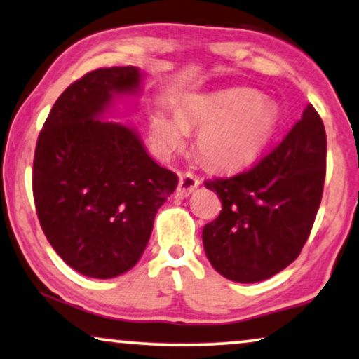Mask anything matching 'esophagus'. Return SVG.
I'll return each instance as SVG.
<instances>
[{
    "label": "esophagus",
    "instance_id": "1",
    "mask_svg": "<svg viewBox=\"0 0 359 359\" xmlns=\"http://www.w3.org/2000/svg\"><path fill=\"white\" fill-rule=\"evenodd\" d=\"M198 187H200V180H198L194 175H191V172H184V175L180 176L178 189H176V191H178L180 198H187Z\"/></svg>",
    "mask_w": 359,
    "mask_h": 359
}]
</instances>
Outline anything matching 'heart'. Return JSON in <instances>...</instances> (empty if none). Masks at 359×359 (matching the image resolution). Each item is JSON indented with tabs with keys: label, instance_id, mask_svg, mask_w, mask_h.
<instances>
[{
	"label": "heart",
	"instance_id": "heart-1",
	"mask_svg": "<svg viewBox=\"0 0 359 359\" xmlns=\"http://www.w3.org/2000/svg\"><path fill=\"white\" fill-rule=\"evenodd\" d=\"M278 119L271 101L251 90H233L191 101L176 113V119L154 113L149 126L158 151L165 156L183 148L187 131L198 130L196 149L208 165L234 168L264 148Z\"/></svg>",
	"mask_w": 359,
	"mask_h": 359
}]
</instances>
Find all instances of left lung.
Wrapping results in <instances>:
<instances>
[{"mask_svg": "<svg viewBox=\"0 0 359 359\" xmlns=\"http://www.w3.org/2000/svg\"><path fill=\"white\" fill-rule=\"evenodd\" d=\"M326 176V133L311 104L276 146L248 170L205 181L223 210L203 228L205 253L221 276L268 280L302 253Z\"/></svg>", "mask_w": 359, "mask_h": 359, "instance_id": "obj_1", "label": "left lung"}]
</instances>
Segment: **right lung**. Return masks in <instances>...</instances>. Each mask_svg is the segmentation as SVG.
<instances>
[{
    "mask_svg": "<svg viewBox=\"0 0 359 359\" xmlns=\"http://www.w3.org/2000/svg\"><path fill=\"white\" fill-rule=\"evenodd\" d=\"M135 66L100 68L56 100L39 131L33 198L53 250L90 278L126 273L143 255L178 176L154 163L128 126L101 121L113 96L136 93Z\"/></svg>",
    "mask_w": 359,
    "mask_h": 359,
    "instance_id": "1",
    "label": "right lung"
}]
</instances>
